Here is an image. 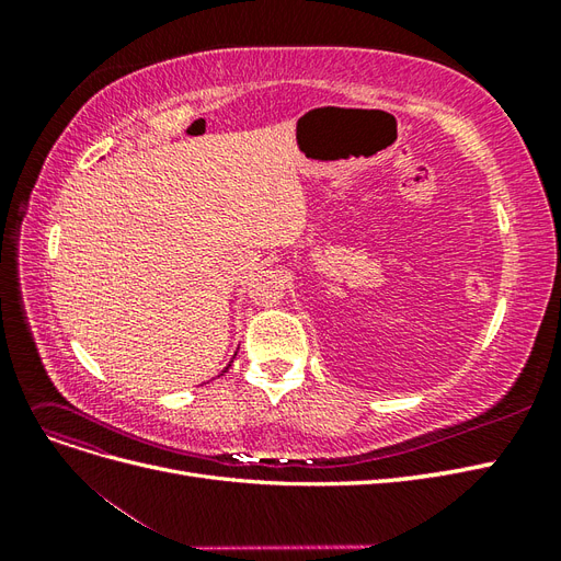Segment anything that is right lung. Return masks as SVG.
<instances>
[{
	"mask_svg": "<svg viewBox=\"0 0 561 561\" xmlns=\"http://www.w3.org/2000/svg\"><path fill=\"white\" fill-rule=\"evenodd\" d=\"M233 355H236V353H233ZM231 363H233V358H231V360H229V365H227V367H225V369H222V375H225V371H227V369H229V367H231Z\"/></svg>",
	"mask_w": 561,
	"mask_h": 561,
	"instance_id": "obj_1",
	"label": "right lung"
}]
</instances>
